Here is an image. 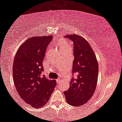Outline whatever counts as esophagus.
I'll use <instances>...</instances> for the list:
<instances>
[{
    "instance_id": "34e87169",
    "label": "esophagus",
    "mask_w": 122,
    "mask_h": 122,
    "mask_svg": "<svg viewBox=\"0 0 122 122\" xmlns=\"http://www.w3.org/2000/svg\"><path fill=\"white\" fill-rule=\"evenodd\" d=\"M60 78H57V79L56 80V82H57V84H59V83H60Z\"/></svg>"
}]
</instances>
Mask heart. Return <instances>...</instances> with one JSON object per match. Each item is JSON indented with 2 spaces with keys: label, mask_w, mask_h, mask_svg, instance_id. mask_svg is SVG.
I'll return each mask as SVG.
<instances>
[{
  "label": "heart",
  "mask_w": 122,
  "mask_h": 122,
  "mask_svg": "<svg viewBox=\"0 0 122 122\" xmlns=\"http://www.w3.org/2000/svg\"><path fill=\"white\" fill-rule=\"evenodd\" d=\"M59 46L60 47V50H65L67 49L68 48H70V46H69V44H68L67 42H66L65 41L63 40H60L59 41Z\"/></svg>",
  "instance_id": "heart-1"
}]
</instances>
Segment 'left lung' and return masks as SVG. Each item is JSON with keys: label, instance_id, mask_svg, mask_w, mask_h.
<instances>
[{"label": "left lung", "instance_id": "left-lung-1", "mask_svg": "<svg viewBox=\"0 0 122 122\" xmlns=\"http://www.w3.org/2000/svg\"><path fill=\"white\" fill-rule=\"evenodd\" d=\"M65 38L73 42L74 56L70 87L64 92L67 102L72 106H81L91 98L97 87L98 63L93 49L84 38L76 35Z\"/></svg>", "mask_w": 122, "mask_h": 122}]
</instances>
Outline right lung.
<instances>
[{
    "label": "right lung",
    "mask_w": 122,
    "mask_h": 122,
    "mask_svg": "<svg viewBox=\"0 0 122 122\" xmlns=\"http://www.w3.org/2000/svg\"><path fill=\"white\" fill-rule=\"evenodd\" d=\"M52 36H32L19 47L13 63L14 83L25 102L36 108L46 105L56 84L42 75V61Z\"/></svg>",
    "instance_id": "add662e5"
}]
</instances>
